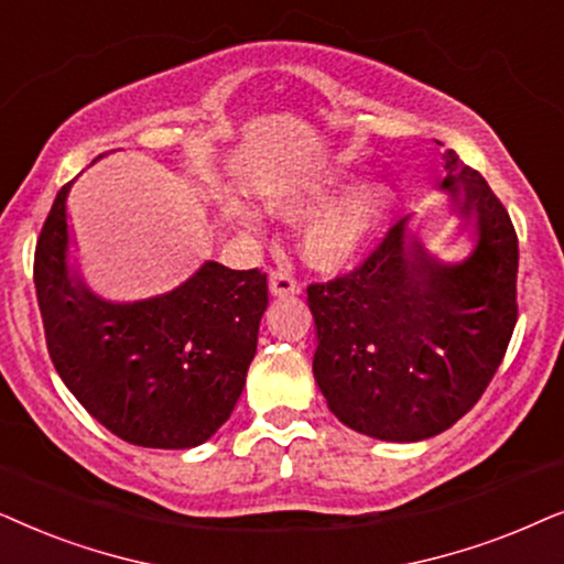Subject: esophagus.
<instances>
[{"mask_svg":"<svg viewBox=\"0 0 564 564\" xmlns=\"http://www.w3.org/2000/svg\"><path fill=\"white\" fill-rule=\"evenodd\" d=\"M299 291H302V283L296 281V275L289 268L270 273V294L273 296H294Z\"/></svg>","mask_w":564,"mask_h":564,"instance_id":"esophagus-1","label":"esophagus"}]
</instances>
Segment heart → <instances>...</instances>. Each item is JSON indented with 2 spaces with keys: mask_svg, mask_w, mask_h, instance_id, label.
Masks as SVG:
<instances>
[{
  "mask_svg": "<svg viewBox=\"0 0 564 564\" xmlns=\"http://www.w3.org/2000/svg\"><path fill=\"white\" fill-rule=\"evenodd\" d=\"M329 195L325 191H314L312 195H296V198L278 204L283 214H306L314 206L327 204ZM392 204V193L384 185L360 187L358 193L348 195L340 206L319 216L304 231V254L317 268H340L345 262L369 245L377 235L381 221Z\"/></svg>",
  "mask_w": 564,
  "mask_h": 564,
  "instance_id": "obj_1",
  "label": "heart"
}]
</instances>
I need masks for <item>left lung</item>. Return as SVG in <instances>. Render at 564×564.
I'll use <instances>...</instances> for the list:
<instances>
[{
    "mask_svg": "<svg viewBox=\"0 0 564 564\" xmlns=\"http://www.w3.org/2000/svg\"><path fill=\"white\" fill-rule=\"evenodd\" d=\"M444 185L477 229L459 265H441L404 221L350 273L310 283L314 379L327 408L381 441L444 433L485 394L518 319V237L485 177L444 152Z\"/></svg>",
    "mask_w": 564,
    "mask_h": 564,
    "instance_id": "8db88e82",
    "label": "left lung"
}]
</instances>
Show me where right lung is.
Wrapping results in <instances>:
<instances>
[{
  "instance_id": "obj_1",
  "label": "right lung",
  "mask_w": 564,
  "mask_h": 564,
  "mask_svg": "<svg viewBox=\"0 0 564 564\" xmlns=\"http://www.w3.org/2000/svg\"><path fill=\"white\" fill-rule=\"evenodd\" d=\"M69 187L56 193L33 262L58 377L97 423L133 446L204 444L242 394L268 306V275L206 262L164 296L102 302L66 268Z\"/></svg>"
}]
</instances>
